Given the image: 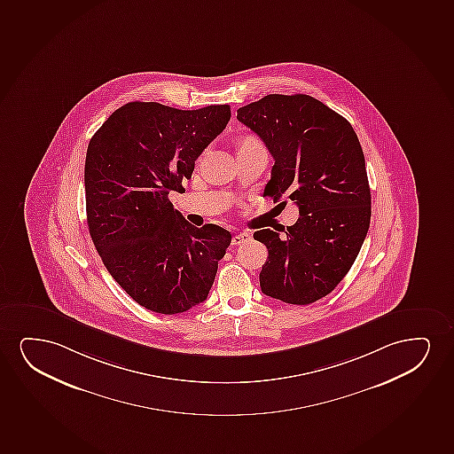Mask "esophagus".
Here are the masks:
<instances>
[{"instance_id":"1","label":"esophagus","mask_w":454,"mask_h":454,"mask_svg":"<svg viewBox=\"0 0 454 454\" xmlns=\"http://www.w3.org/2000/svg\"><path fill=\"white\" fill-rule=\"evenodd\" d=\"M247 240H251V234L249 232H240V234H236V236L232 237L231 245L232 247H239V245H242V243L247 242Z\"/></svg>"}]
</instances>
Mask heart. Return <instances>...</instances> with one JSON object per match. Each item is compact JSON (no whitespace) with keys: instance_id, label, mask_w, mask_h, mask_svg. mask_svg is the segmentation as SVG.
Returning a JSON list of instances; mask_svg holds the SVG:
<instances>
[{"instance_id":"heart-1","label":"heart","mask_w":454,"mask_h":454,"mask_svg":"<svg viewBox=\"0 0 454 454\" xmlns=\"http://www.w3.org/2000/svg\"><path fill=\"white\" fill-rule=\"evenodd\" d=\"M257 146H262V145L253 136H243L237 140V153H247L249 149H254V147Z\"/></svg>"}]
</instances>
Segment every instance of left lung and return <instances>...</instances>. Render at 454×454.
I'll list each match as a JSON object with an SVG mask.
<instances>
[{"label": "left lung", "mask_w": 454, "mask_h": 454, "mask_svg": "<svg viewBox=\"0 0 454 454\" xmlns=\"http://www.w3.org/2000/svg\"><path fill=\"white\" fill-rule=\"evenodd\" d=\"M237 120L274 159L263 194L294 201L299 215L285 234L254 232L268 247L262 293L291 305L330 294L347 276L372 218V192L359 138L347 118L309 95H266Z\"/></svg>", "instance_id": "8db88e82"}]
</instances>
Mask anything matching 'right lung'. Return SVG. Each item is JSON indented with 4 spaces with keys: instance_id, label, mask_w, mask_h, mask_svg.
Returning <instances> with one entry per match:
<instances>
[{
    "instance_id": "1",
    "label": "right lung",
    "mask_w": 454,
    "mask_h": 454,
    "mask_svg": "<svg viewBox=\"0 0 454 454\" xmlns=\"http://www.w3.org/2000/svg\"><path fill=\"white\" fill-rule=\"evenodd\" d=\"M230 118L228 105L182 111L132 101L89 142V232L109 274L149 311L178 314L207 301L230 247V231L195 228L168 197L184 191L195 160Z\"/></svg>"
}]
</instances>
